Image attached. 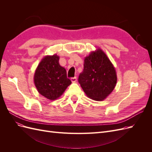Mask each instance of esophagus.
<instances>
[{
  "instance_id": "34e87169",
  "label": "esophagus",
  "mask_w": 152,
  "mask_h": 152,
  "mask_svg": "<svg viewBox=\"0 0 152 152\" xmlns=\"http://www.w3.org/2000/svg\"><path fill=\"white\" fill-rule=\"evenodd\" d=\"M71 80L72 82H73V83H75V82H77V77H72L71 79Z\"/></svg>"
}]
</instances>
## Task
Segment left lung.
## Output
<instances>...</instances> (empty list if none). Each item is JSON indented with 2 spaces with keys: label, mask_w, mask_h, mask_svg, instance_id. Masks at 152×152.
Masks as SVG:
<instances>
[{
  "label": "left lung",
  "mask_w": 152,
  "mask_h": 152,
  "mask_svg": "<svg viewBox=\"0 0 152 152\" xmlns=\"http://www.w3.org/2000/svg\"><path fill=\"white\" fill-rule=\"evenodd\" d=\"M117 81L115 68L102 49L98 48L84 58L79 82L87 97L104 100L113 91Z\"/></svg>",
  "instance_id": "1"
}]
</instances>
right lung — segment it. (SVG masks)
<instances>
[{"label": "right lung", "instance_id": "add662e5", "mask_svg": "<svg viewBox=\"0 0 152 152\" xmlns=\"http://www.w3.org/2000/svg\"><path fill=\"white\" fill-rule=\"evenodd\" d=\"M57 54L45 56L37 67L34 84L39 93L49 100H55L63 94L72 83L66 71L59 63Z\"/></svg>", "mask_w": 152, "mask_h": 152}]
</instances>
